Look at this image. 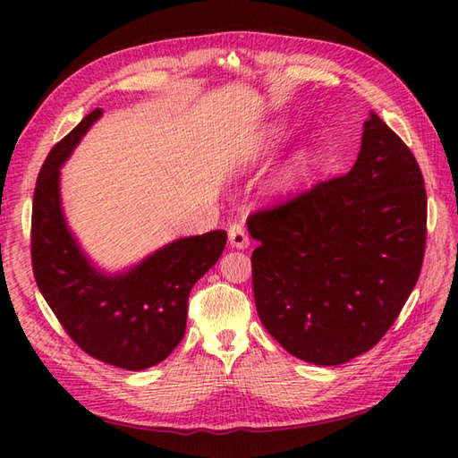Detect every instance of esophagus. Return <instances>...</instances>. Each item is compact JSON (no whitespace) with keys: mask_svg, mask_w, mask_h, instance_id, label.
<instances>
[{"mask_svg":"<svg viewBox=\"0 0 458 458\" xmlns=\"http://www.w3.org/2000/svg\"><path fill=\"white\" fill-rule=\"evenodd\" d=\"M228 242H230L232 248H238V250H244V248L250 246V238H248L246 230H244V226H242L240 222L230 224V228H228Z\"/></svg>","mask_w":458,"mask_h":458,"instance_id":"1","label":"esophagus"}]
</instances>
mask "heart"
I'll return each instance as SVG.
<instances>
[{
    "label": "heart",
    "mask_w": 458,
    "mask_h": 458,
    "mask_svg": "<svg viewBox=\"0 0 458 458\" xmlns=\"http://www.w3.org/2000/svg\"><path fill=\"white\" fill-rule=\"evenodd\" d=\"M281 140H284V130L277 128V125H276V128H269V130L266 131L264 138H261V141L256 145V149L251 151V153H254V155L269 153L271 149L277 148ZM303 163H305V157H299V159H297V167H303Z\"/></svg>",
    "instance_id": "1"
}]
</instances>
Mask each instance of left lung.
Here are the masks:
<instances>
[{
	"mask_svg": "<svg viewBox=\"0 0 458 458\" xmlns=\"http://www.w3.org/2000/svg\"><path fill=\"white\" fill-rule=\"evenodd\" d=\"M248 230L259 320L289 354L344 364L379 343L420 277L427 194L410 148L369 112L354 167Z\"/></svg>",
	"mask_w": 458,
	"mask_h": 458,
	"instance_id": "1",
	"label": "left lung"
}]
</instances>
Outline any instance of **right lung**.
Here are the masks:
<instances>
[{
	"label": "right lung",
	"instance_id": "add662e5",
	"mask_svg": "<svg viewBox=\"0 0 458 458\" xmlns=\"http://www.w3.org/2000/svg\"><path fill=\"white\" fill-rule=\"evenodd\" d=\"M102 115L90 112L58 141L38 173L33 218V274L66 335L86 354L123 369L163 362L184 336L192 285L216 264L226 232L179 238L120 274L84 254L61 202V167Z\"/></svg>",
	"mask_w": 458,
	"mask_h": 458
}]
</instances>
